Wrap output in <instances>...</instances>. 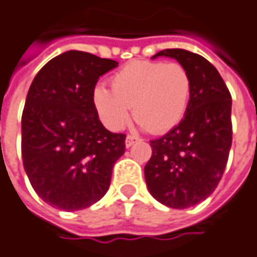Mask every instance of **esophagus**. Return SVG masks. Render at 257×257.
<instances>
[{"label":"esophagus","mask_w":257,"mask_h":257,"mask_svg":"<svg viewBox=\"0 0 257 257\" xmlns=\"http://www.w3.org/2000/svg\"><path fill=\"white\" fill-rule=\"evenodd\" d=\"M134 143H137V137H134V136H127L125 137V147L127 148H130Z\"/></svg>","instance_id":"esophagus-1"}]
</instances>
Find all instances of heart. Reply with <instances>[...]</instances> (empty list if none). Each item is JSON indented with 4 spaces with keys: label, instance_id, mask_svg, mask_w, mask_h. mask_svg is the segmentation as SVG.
Returning a JSON list of instances; mask_svg holds the SVG:
<instances>
[{
    "label": "heart",
    "instance_id": "obj_1",
    "mask_svg": "<svg viewBox=\"0 0 257 257\" xmlns=\"http://www.w3.org/2000/svg\"><path fill=\"white\" fill-rule=\"evenodd\" d=\"M111 89L96 85L93 106L110 130H120L133 114L151 133H165L180 123L192 93V79L178 63L136 60L111 77Z\"/></svg>",
    "mask_w": 257,
    "mask_h": 257
}]
</instances>
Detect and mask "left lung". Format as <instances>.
Listing matches in <instances>:
<instances>
[{"label": "left lung", "mask_w": 257, "mask_h": 257, "mask_svg": "<svg viewBox=\"0 0 257 257\" xmlns=\"http://www.w3.org/2000/svg\"><path fill=\"white\" fill-rule=\"evenodd\" d=\"M171 57L192 79L190 102L176 127L151 140L144 168L152 197L171 208H187L206 200L225 171L232 144L231 93L220 72L200 54L166 49L152 58Z\"/></svg>", "instance_id": "1"}]
</instances>
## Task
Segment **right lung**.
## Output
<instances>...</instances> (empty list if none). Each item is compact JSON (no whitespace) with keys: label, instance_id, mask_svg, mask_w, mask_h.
Returning <instances> with one entry per match:
<instances>
[{"label":"right lung","instance_id":"add662e5","mask_svg":"<svg viewBox=\"0 0 257 257\" xmlns=\"http://www.w3.org/2000/svg\"><path fill=\"white\" fill-rule=\"evenodd\" d=\"M117 65L70 50L50 60L32 82L22 113V159L32 187L50 206L84 210L110 186L125 134L106 130L92 92L99 77Z\"/></svg>","mask_w":257,"mask_h":257}]
</instances>
